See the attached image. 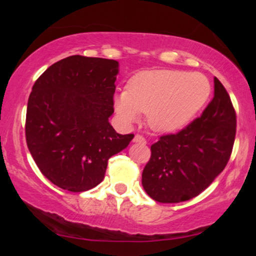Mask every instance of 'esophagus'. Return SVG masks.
Returning a JSON list of instances; mask_svg holds the SVG:
<instances>
[{"instance_id":"1","label":"esophagus","mask_w":256,"mask_h":256,"mask_svg":"<svg viewBox=\"0 0 256 256\" xmlns=\"http://www.w3.org/2000/svg\"><path fill=\"white\" fill-rule=\"evenodd\" d=\"M134 143H140V144H146V140L144 137L140 136V134H136V136L134 137Z\"/></svg>"}]
</instances>
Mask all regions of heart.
Listing matches in <instances>:
<instances>
[{
	"label": "heart",
	"mask_w": 256,
	"mask_h": 256,
	"mask_svg": "<svg viewBox=\"0 0 256 256\" xmlns=\"http://www.w3.org/2000/svg\"><path fill=\"white\" fill-rule=\"evenodd\" d=\"M210 83L201 73L155 70L134 76L128 90L114 96L113 106L122 124L128 126L146 113L154 131L173 134L198 116L210 96Z\"/></svg>",
	"instance_id": "heart-1"
}]
</instances>
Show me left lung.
<instances>
[{"mask_svg":"<svg viewBox=\"0 0 256 256\" xmlns=\"http://www.w3.org/2000/svg\"><path fill=\"white\" fill-rule=\"evenodd\" d=\"M236 136V113L228 91L214 78V98L200 118L176 134L161 136L142 173L146 192L161 204L188 201L225 168Z\"/></svg>","mask_w":256,"mask_h":256,"instance_id":"left-lung-1","label":"left lung"}]
</instances>
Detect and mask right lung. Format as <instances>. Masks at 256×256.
Segmentation results:
<instances>
[{"mask_svg":"<svg viewBox=\"0 0 256 256\" xmlns=\"http://www.w3.org/2000/svg\"><path fill=\"white\" fill-rule=\"evenodd\" d=\"M119 62L72 55L52 64L32 86L26 112V143L52 184L82 192L104 180L110 156L134 134L110 124Z\"/></svg>","mask_w":256,"mask_h":256,"instance_id":"right-lung-1","label":"right lung"}]
</instances>
